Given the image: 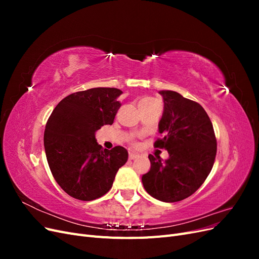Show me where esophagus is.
<instances>
[{
	"instance_id": "esophagus-1",
	"label": "esophagus",
	"mask_w": 259,
	"mask_h": 259,
	"mask_svg": "<svg viewBox=\"0 0 259 259\" xmlns=\"http://www.w3.org/2000/svg\"><path fill=\"white\" fill-rule=\"evenodd\" d=\"M138 158V154H135V153H130V156H128V159L130 160H135V159H137Z\"/></svg>"
}]
</instances>
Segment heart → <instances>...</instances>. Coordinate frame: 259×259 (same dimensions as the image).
Here are the masks:
<instances>
[{
	"instance_id": "obj_1",
	"label": "heart",
	"mask_w": 259,
	"mask_h": 259,
	"mask_svg": "<svg viewBox=\"0 0 259 259\" xmlns=\"http://www.w3.org/2000/svg\"><path fill=\"white\" fill-rule=\"evenodd\" d=\"M143 100H152V99H149V98H145V99H143Z\"/></svg>"
}]
</instances>
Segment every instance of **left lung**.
<instances>
[{"label": "left lung", "instance_id": "left-lung-1", "mask_svg": "<svg viewBox=\"0 0 259 259\" xmlns=\"http://www.w3.org/2000/svg\"><path fill=\"white\" fill-rule=\"evenodd\" d=\"M164 109L159 132L165 134L154 143L168 159L149 154L150 170L143 175L146 191L162 202L182 201L197 191L214 165L217 143L207 113L193 100L174 91L159 92Z\"/></svg>", "mask_w": 259, "mask_h": 259}]
</instances>
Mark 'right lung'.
Here are the masks:
<instances>
[{
  "instance_id": "add662e5",
  "label": "right lung",
  "mask_w": 259,
  "mask_h": 259,
  "mask_svg": "<svg viewBox=\"0 0 259 259\" xmlns=\"http://www.w3.org/2000/svg\"><path fill=\"white\" fill-rule=\"evenodd\" d=\"M122 93L113 88L73 93L49 117L44 132L46 159L55 180L70 197L81 201L103 197L126 163V149L116 146L107 150L95 138L101 126L113 123Z\"/></svg>"
}]
</instances>
